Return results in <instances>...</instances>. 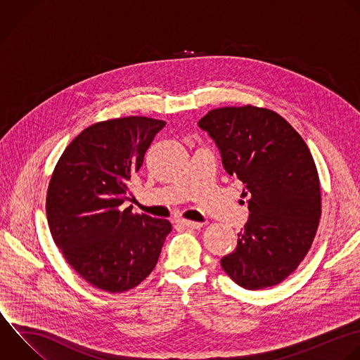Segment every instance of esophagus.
<instances>
[{"instance_id": "1", "label": "esophagus", "mask_w": 360, "mask_h": 360, "mask_svg": "<svg viewBox=\"0 0 360 360\" xmlns=\"http://www.w3.org/2000/svg\"><path fill=\"white\" fill-rule=\"evenodd\" d=\"M177 222H179L180 225L188 228V229H200V228L202 226L201 222H194V221H187V219H180V221H177Z\"/></svg>"}]
</instances>
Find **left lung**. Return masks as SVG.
Returning <instances> with one entry per match:
<instances>
[{
	"label": "left lung",
	"instance_id": "8db88e82",
	"mask_svg": "<svg viewBox=\"0 0 360 360\" xmlns=\"http://www.w3.org/2000/svg\"><path fill=\"white\" fill-rule=\"evenodd\" d=\"M198 127L215 142L225 172L245 184L242 195H249V218L221 266L246 290L276 285L304 259L319 224V179L309 149L266 108H217Z\"/></svg>",
	"mask_w": 360,
	"mask_h": 360
}]
</instances>
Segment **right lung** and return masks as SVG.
I'll use <instances>...</instances> for the list:
<instances>
[{"label": "right lung", "mask_w": 360, "mask_h": 360, "mask_svg": "<svg viewBox=\"0 0 360 360\" xmlns=\"http://www.w3.org/2000/svg\"><path fill=\"white\" fill-rule=\"evenodd\" d=\"M165 125L146 117L94 124L72 141L52 174L46 215L53 240L69 264L104 291L143 281L172 231L167 219L124 207L132 174Z\"/></svg>", "instance_id": "add662e5"}]
</instances>
